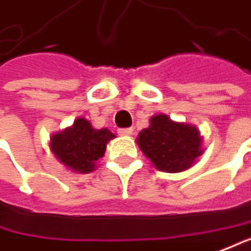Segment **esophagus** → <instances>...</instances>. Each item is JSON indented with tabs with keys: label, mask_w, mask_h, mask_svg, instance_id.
Instances as JSON below:
<instances>
[{
	"label": "esophagus",
	"mask_w": 251,
	"mask_h": 251,
	"mask_svg": "<svg viewBox=\"0 0 251 251\" xmlns=\"http://www.w3.org/2000/svg\"><path fill=\"white\" fill-rule=\"evenodd\" d=\"M133 128H120L118 130V134L120 135H131L133 134Z\"/></svg>",
	"instance_id": "34e87169"
}]
</instances>
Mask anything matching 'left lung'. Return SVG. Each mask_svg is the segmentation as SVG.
I'll use <instances>...</instances> for the list:
<instances>
[{
    "label": "left lung",
    "mask_w": 251,
    "mask_h": 251,
    "mask_svg": "<svg viewBox=\"0 0 251 251\" xmlns=\"http://www.w3.org/2000/svg\"><path fill=\"white\" fill-rule=\"evenodd\" d=\"M138 149L164 173H180L197 163L204 152L200 130L187 123L173 121L166 114L150 118V126L137 137Z\"/></svg>",
    "instance_id": "1"
}]
</instances>
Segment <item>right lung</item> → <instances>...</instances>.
<instances>
[{"label":"right lung","instance_id":"obj_1","mask_svg":"<svg viewBox=\"0 0 251 251\" xmlns=\"http://www.w3.org/2000/svg\"><path fill=\"white\" fill-rule=\"evenodd\" d=\"M116 135L108 128H94L87 120L78 117L73 126L50 137V150L68 170L87 174L97 169L96 163L107 149V143Z\"/></svg>","mask_w":251,"mask_h":251}]
</instances>
